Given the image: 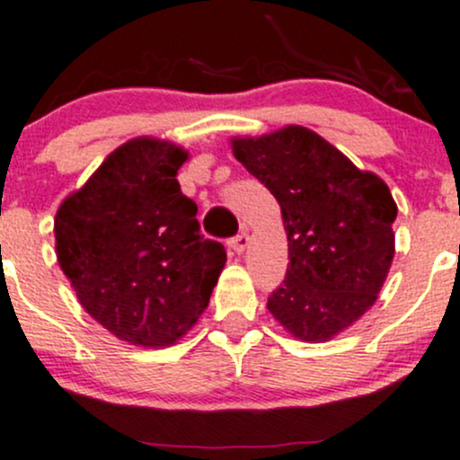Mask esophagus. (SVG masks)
I'll use <instances>...</instances> for the list:
<instances>
[{"label":"esophagus","instance_id":"obj_1","mask_svg":"<svg viewBox=\"0 0 460 460\" xmlns=\"http://www.w3.org/2000/svg\"><path fill=\"white\" fill-rule=\"evenodd\" d=\"M229 247L234 249V252L238 253V256H240V253H243L244 249L249 247V234H244V231H243V234L235 235V238L231 240V243H229Z\"/></svg>","mask_w":460,"mask_h":460}]
</instances>
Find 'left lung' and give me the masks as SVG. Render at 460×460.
Instances as JSON below:
<instances>
[{
  "label": "left lung",
  "instance_id": "left-lung-1",
  "mask_svg": "<svg viewBox=\"0 0 460 460\" xmlns=\"http://www.w3.org/2000/svg\"><path fill=\"white\" fill-rule=\"evenodd\" d=\"M231 151L280 204L287 231L289 267L267 309L298 341H332L372 309L387 280L396 252L392 191L298 124L231 137Z\"/></svg>",
  "mask_w": 460,
  "mask_h": 460
}]
</instances>
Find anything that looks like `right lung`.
I'll use <instances>...</instances> for the list:
<instances>
[{"label":"right lung","mask_w":460,"mask_h":460,"mask_svg":"<svg viewBox=\"0 0 460 460\" xmlns=\"http://www.w3.org/2000/svg\"><path fill=\"white\" fill-rule=\"evenodd\" d=\"M187 160L178 144L133 137L55 213V253L80 305L144 349L175 345L198 323L226 262L180 191Z\"/></svg>","instance_id":"obj_1"}]
</instances>
